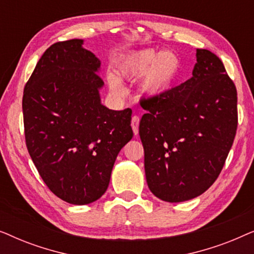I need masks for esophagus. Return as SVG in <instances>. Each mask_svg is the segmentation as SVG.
Masks as SVG:
<instances>
[{
    "mask_svg": "<svg viewBox=\"0 0 254 254\" xmlns=\"http://www.w3.org/2000/svg\"><path fill=\"white\" fill-rule=\"evenodd\" d=\"M138 123H140V118H138L137 116H134L133 118H131V128H133V131L135 135L138 134Z\"/></svg>",
    "mask_w": 254,
    "mask_h": 254,
    "instance_id": "obj_1",
    "label": "esophagus"
}]
</instances>
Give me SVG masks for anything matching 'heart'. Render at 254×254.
Here are the masks:
<instances>
[{
  "label": "heart",
  "mask_w": 254,
  "mask_h": 254,
  "mask_svg": "<svg viewBox=\"0 0 254 254\" xmlns=\"http://www.w3.org/2000/svg\"><path fill=\"white\" fill-rule=\"evenodd\" d=\"M182 64L175 52H159L147 48L131 52L118 64V75L123 79L140 78L141 93L145 98L154 99L164 95L175 85L179 77ZM107 84L116 95H123V83L116 75H107Z\"/></svg>",
  "instance_id": "1"
}]
</instances>
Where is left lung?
Instances as JSON below:
<instances>
[{"label":"left lung","mask_w":254,"mask_h":254,"mask_svg":"<svg viewBox=\"0 0 254 254\" xmlns=\"http://www.w3.org/2000/svg\"><path fill=\"white\" fill-rule=\"evenodd\" d=\"M138 127L149 190L166 202L199 196L223 169L237 130V90L222 61L196 50L192 77L154 99Z\"/></svg>","instance_id":"left-lung-1"}]
</instances>
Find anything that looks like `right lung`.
I'll use <instances>...</instances> for the list:
<instances>
[{
    "instance_id": "obj_1",
    "label": "right lung",
    "mask_w": 254,
    "mask_h": 254,
    "mask_svg": "<svg viewBox=\"0 0 254 254\" xmlns=\"http://www.w3.org/2000/svg\"><path fill=\"white\" fill-rule=\"evenodd\" d=\"M83 44L71 39L47 48L23 95L31 158L48 189L77 206L106 192L117 156L133 137L131 110L103 105L100 60Z\"/></svg>"
}]
</instances>
